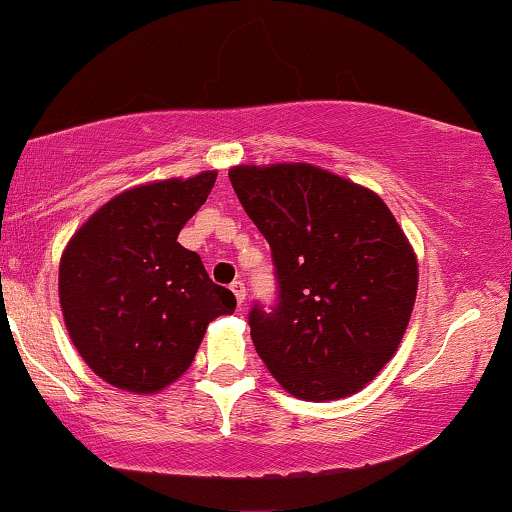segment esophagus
Wrapping results in <instances>:
<instances>
[{
  "label": "esophagus",
  "mask_w": 512,
  "mask_h": 512,
  "mask_svg": "<svg viewBox=\"0 0 512 512\" xmlns=\"http://www.w3.org/2000/svg\"><path fill=\"white\" fill-rule=\"evenodd\" d=\"M231 293H234L236 302H238V307H241V304L245 302V283H243V281L231 283Z\"/></svg>",
  "instance_id": "esophagus-1"
}]
</instances>
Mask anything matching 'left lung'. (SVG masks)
Wrapping results in <instances>:
<instances>
[{
  "instance_id": "1",
  "label": "left lung",
  "mask_w": 512,
  "mask_h": 512,
  "mask_svg": "<svg viewBox=\"0 0 512 512\" xmlns=\"http://www.w3.org/2000/svg\"><path fill=\"white\" fill-rule=\"evenodd\" d=\"M243 210L271 245L281 302L250 312L257 354L288 394H357L397 354L418 260L378 193L309 163L236 165Z\"/></svg>"
}]
</instances>
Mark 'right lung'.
<instances>
[{"label": "right lung", "instance_id": "right-lung-1", "mask_svg": "<svg viewBox=\"0 0 512 512\" xmlns=\"http://www.w3.org/2000/svg\"><path fill=\"white\" fill-rule=\"evenodd\" d=\"M217 172L139 184L103 203L70 238L58 300L80 357L108 385L155 394L186 373L208 323L236 309L179 231Z\"/></svg>", "mask_w": 512, "mask_h": 512}]
</instances>
